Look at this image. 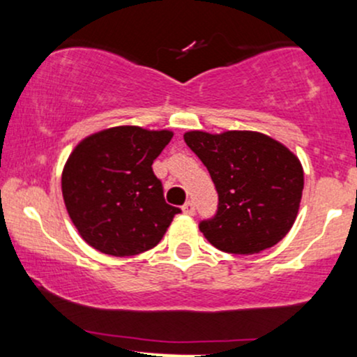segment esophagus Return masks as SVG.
<instances>
[{
  "instance_id": "obj_1",
  "label": "esophagus",
  "mask_w": 357,
  "mask_h": 357,
  "mask_svg": "<svg viewBox=\"0 0 357 357\" xmlns=\"http://www.w3.org/2000/svg\"><path fill=\"white\" fill-rule=\"evenodd\" d=\"M183 213H186V215L192 216L195 215V203L192 202H186L183 204Z\"/></svg>"
}]
</instances>
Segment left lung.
I'll return each mask as SVG.
<instances>
[{
  "mask_svg": "<svg viewBox=\"0 0 357 357\" xmlns=\"http://www.w3.org/2000/svg\"><path fill=\"white\" fill-rule=\"evenodd\" d=\"M218 191L215 218L199 230L213 247L253 255L273 247L296 223L304 169L289 147L255 130L184 132Z\"/></svg>",
  "mask_w": 357,
  "mask_h": 357,
  "instance_id": "obj_1",
  "label": "left lung"
}]
</instances>
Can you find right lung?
I'll use <instances>...</instances> for the list:
<instances>
[{
    "mask_svg": "<svg viewBox=\"0 0 357 357\" xmlns=\"http://www.w3.org/2000/svg\"><path fill=\"white\" fill-rule=\"evenodd\" d=\"M173 130L117 126L73 147L61 173V195L85 243L105 255L132 257L154 248L179 208L162 196L153 162Z\"/></svg>",
    "mask_w": 357,
    "mask_h": 357,
    "instance_id": "obj_1",
    "label": "right lung"
}]
</instances>
